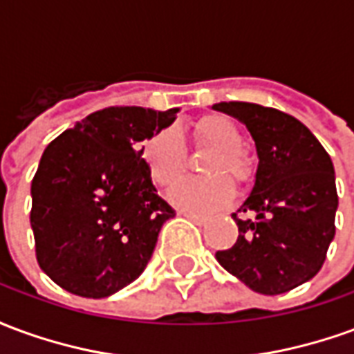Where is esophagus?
<instances>
[{
    "label": "esophagus",
    "instance_id": "34e87169",
    "mask_svg": "<svg viewBox=\"0 0 354 354\" xmlns=\"http://www.w3.org/2000/svg\"><path fill=\"white\" fill-rule=\"evenodd\" d=\"M182 214H184L187 220H192L193 223H197V225H203V223L207 222V216L195 214V212H182Z\"/></svg>",
    "mask_w": 354,
    "mask_h": 354
}]
</instances>
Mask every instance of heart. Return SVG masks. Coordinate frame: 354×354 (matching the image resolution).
<instances>
[{"label":"heart","mask_w":354,"mask_h":354,"mask_svg":"<svg viewBox=\"0 0 354 354\" xmlns=\"http://www.w3.org/2000/svg\"><path fill=\"white\" fill-rule=\"evenodd\" d=\"M195 149L208 151L201 162L207 176L193 178L178 184L187 169L184 144L172 129H161L147 136L142 144V161L147 176L159 187L178 184L170 201L185 210L207 212L222 207L233 195V185L248 184L254 176V161L243 144V132L237 123L222 113L201 117L192 129Z\"/></svg>","instance_id":"obj_1"}]
</instances>
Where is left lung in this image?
Returning <instances> with one entry per match:
<instances>
[{
	"mask_svg": "<svg viewBox=\"0 0 354 354\" xmlns=\"http://www.w3.org/2000/svg\"><path fill=\"white\" fill-rule=\"evenodd\" d=\"M212 108L246 124L260 159L252 193L231 214L237 243L218 250L216 260L254 292H288L319 273L335 235L332 159L315 134L284 111L252 102ZM245 212L254 218H241Z\"/></svg>",
	"mask_w": 354,
	"mask_h": 354,
	"instance_id": "1",
	"label": "left lung"
}]
</instances>
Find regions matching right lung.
<instances>
[{"mask_svg": "<svg viewBox=\"0 0 354 354\" xmlns=\"http://www.w3.org/2000/svg\"><path fill=\"white\" fill-rule=\"evenodd\" d=\"M178 108L111 106L45 147L32 180L37 263L60 288L108 297L136 281L174 208L157 195L140 142L174 123Z\"/></svg>", "mask_w": 354, "mask_h": 354, "instance_id": "add662e5", "label": "right lung"}]
</instances>
